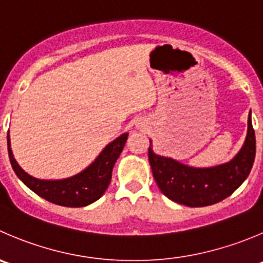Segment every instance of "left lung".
<instances>
[{"label":"left lung","instance_id":"8db88e82","mask_svg":"<svg viewBox=\"0 0 263 263\" xmlns=\"http://www.w3.org/2000/svg\"><path fill=\"white\" fill-rule=\"evenodd\" d=\"M256 157V136L248 116L246 141L238 154L229 162L215 167L199 168L183 164L172 158L155 154L152 140L149 162L158 187L168 199L187 205L205 207L230 196L248 177Z\"/></svg>","mask_w":263,"mask_h":263}]
</instances>
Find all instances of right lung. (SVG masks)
Listing matches in <instances>:
<instances>
[{"mask_svg":"<svg viewBox=\"0 0 263 263\" xmlns=\"http://www.w3.org/2000/svg\"><path fill=\"white\" fill-rule=\"evenodd\" d=\"M128 134H122L109 142L92 163L74 176L61 180H41L28 175L14 158L7 132V150L11 167L19 180L43 199L64 207H86L100 199L108 189L117 159L126 145Z\"/></svg>","mask_w":263,"mask_h":263,"instance_id":"add662e5","label":"right lung"}]
</instances>
